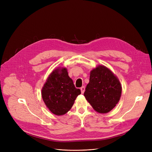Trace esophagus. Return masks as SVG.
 Returning a JSON list of instances; mask_svg holds the SVG:
<instances>
[{
	"label": "esophagus",
	"mask_w": 152,
	"mask_h": 152,
	"mask_svg": "<svg viewBox=\"0 0 152 152\" xmlns=\"http://www.w3.org/2000/svg\"><path fill=\"white\" fill-rule=\"evenodd\" d=\"M80 91H81V93L82 94H83L85 91V87L84 86H82L80 87Z\"/></svg>",
	"instance_id": "1"
}]
</instances>
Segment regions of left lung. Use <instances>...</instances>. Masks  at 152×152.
Returning a JSON list of instances; mask_svg holds the SVG:
<instances>
[{
    "label": "left lung",
    "mask_w": 152,
    "mask_h": 152,
    "mask_svg": "<svg viewBox=\"0 0 152 152\" xmlns=\"http://www.w3.org/2000/svg\"><path fill=\"white\" fill-rule=\"evenodd\" d=\"M121 94V82L108 68L99 65L91 71L84 96L95 111L110 112L118 103Z\"/></svg>",
    "instance_id": "8db88e82"
}]
</instances>
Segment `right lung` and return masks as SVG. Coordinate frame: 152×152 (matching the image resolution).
Masks as SVG:
<instances>
[{"mask_svg": "<svg viewBox=\"0 0 152 152\" xmlns=\"http://www.w3.org/2000/svg\"><path fill=\"white\" fill-rule=\"evenodd\" d=\"M80 94V90L75 88L68 76L67 68L60 66L50 73L41 91L45 106L50 112L58 116L66 113Z\"/></svg>", "mask_w": 152, "mask_h": 152, "instance_id": "obj_1", "label": "right lung"}]
</instances>
